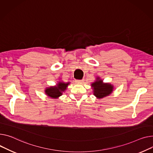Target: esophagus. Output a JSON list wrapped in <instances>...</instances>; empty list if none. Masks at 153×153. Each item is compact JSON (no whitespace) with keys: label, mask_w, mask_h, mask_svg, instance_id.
Here are the masks:
<instances>
[{"label":"esophagus","mask_w":153,"mask_h":153,"mask_svg":"<svg viewBox=\"0 0 153 153\" xmlns=\"http://www.w3.org/2000/svg\"><path fill=\"white\" fill-rule=\"evenodd\" d=\"M84 82V79H82V80H76V82L77 83H79V84H82Z\"/></svg>","instance_id":"obj_1"}]
</instances>
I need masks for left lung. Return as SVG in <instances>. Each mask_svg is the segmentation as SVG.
I'll return each instance as SVG.
<instances>
[{
	"label": "left lung",
	"mask_w": 153,
	"mask_h": 153,
	"mask_svg": "<svg viewBox=\"0 0 153 153\" xmlns=\"http://www.w3.org/2000/svg\"><path fill=\"white\" fill-rule=\"evenodd\" d=\"M91 87L93 90V94L98 99H101L109 96L114 90L113 84L109 82H103V79L98 76L96 77L95 82L91 84Z\"/></svg>",
	"instance_id": "obj_1"
}]
</instances>
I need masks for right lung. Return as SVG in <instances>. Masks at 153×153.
Segmentation results:
<instances>
[{
	"label": "right lung",
	"instance_id": "add662e5",
	"mask_svg": "<svg viewBox=\"0 0 153 153\" xmlns=\"http://www.w3.org/2000/svg\"><path fill=\"white\" fill-rule=\"evenodd\" d=\"M69 84V82H65L63 81H59L56 85L46 87L45 89V93L47 97L51 98L57 99L65 92Z\"/></svg>",
	"mask_w": 153,
	"mask_h": 153
}]
</instances>
